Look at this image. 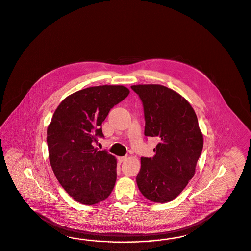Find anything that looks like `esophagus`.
Masks as SVG:
<instances>
[{
	"instance_id": "34e87169",
	"label": "esophagus",
	"mask_w": 251,
	"mask_h": 251,
	"mask_svg": "<svg viewBox=\"0 0 251 251\" xmlns=\"http://www.w3.org/2000/svg\"><path fill=\"white\" fill-rule=\"evenodd\" d=\"M127 158V156H119L118 157V160H119V162L121 163V162H123V161H125V159Z\"/></svg>"
}]
</instances>
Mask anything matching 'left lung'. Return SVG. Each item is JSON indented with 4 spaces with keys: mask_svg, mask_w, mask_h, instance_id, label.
Wrapping results in <instances>:
<instances>
[{
    "mask_svg": "<svg viewBox=\"0 0 251 251\" xmlns=\"http://www.w3.org/2000/svg\"><path fill=\"white\" fill-rule=\"evenodd\" d=\"M145 112V135L157 137L153 157H141L136 177L146 199L167 203L177 198L196 173L203 134L195 110L177 92L159 84L132 85Z\"/></svg>",
    "mask_w": 251,
    "mask_h": 251,
    "instance_id": "8db88e82",
    "label": "left lung"
}]
</instances>
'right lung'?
I'll list each match as a JSON object with an SVG mask.
<instances>
[{"label":"right lung","instance_id":"obj_1","mask_svg":"<svg viewBox=\"0 0 251 251\" xmlns=\"http://www.w3.org/2000/svg\"><path fill=\"white\" fill-rule=\"evenodd\" d=\"M130 91L122 85L89 87L67 96L47 129L52 172L71 198L95 205L109 197L117 180V159L93 146L104 137L102 123Z\"/></svg>","mask_w":251,"mask_h":251}]
</instances>
